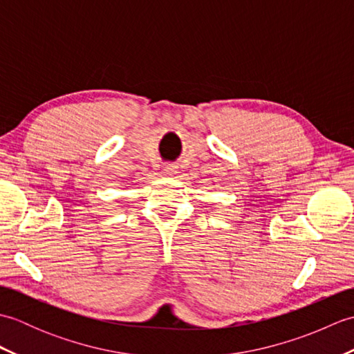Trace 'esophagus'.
<instances>
[{
	"label": "esophagus",
	"mask_w": 354,
	"mask_h": 354,
	"mask_svg": "<svg viewBox=\"0 0 354 354\" xmlns=\"http://www.w3.org/2000/svg\"><path fill=\"white\" fill-rule=\"evenodd\" d=\"M164 173H165V175H175V173H176V167H175V165H171V164L165 165V167H164Z\"/></svg>",
	"instance_id": "34e87169"
}]
</instances>
